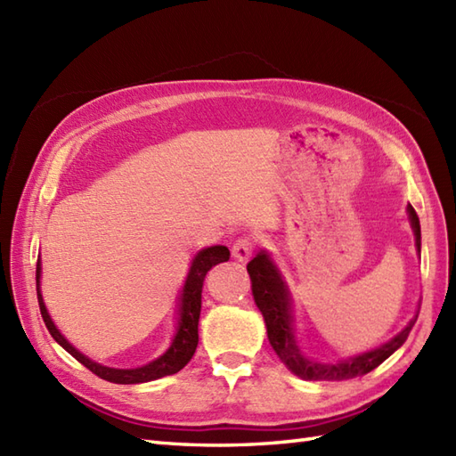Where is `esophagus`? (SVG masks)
<instances>
[{
    "label": "esophagus",
    "mask_w": 456,
    "mask_h": 456,
    "mask_svg": "<svg viewBox=\"0 0 456 456\" xmlns=\"http://www.w3.org/2000/svg\"><path fill=\"white\" fill-rule=\"evenodd\" d=\"M255 248H256L255 239L239 237L233 243V256L240 260V263H247V260L255 255Z\"/></svg>",
    "instance_id": "esophagus-1"
}]
</instances>
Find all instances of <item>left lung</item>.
<instances>
[{
    "instance_id": "left-lung-1",
    "label": "left lung",
    "mask_w": 456,
    "mask_h": 456,
    "mask_svg": "<svg viewBox=\"0 0 456 456\" xmlns=\"http://www.w3.org/2000/svg\"><path fill=\"white\" fill-rule=\"evenodd\" d=\"M411 229L415 235V247L421 250V227L419 217L411 206H408ZM250 282H253V296L255 302L260 309V314L265 317L268 341L273 345L274 353L280 356V361L286 364V368L292 374L304 378V380H351L356 376H364L376 366H380L386 358L405 343L411 327L418 322L419 312L403 329L402 333L390 338L388 343L374 348L370 353H362L358 356L348 358V361H341L337 364H322L315 361H309L307 356L302 354L294 337L292 327V312H289V296L288 288L284 284L282 276H280L278 268L274 266L273 260L266 253H258L250 263L247 265Z\"/></svg>"
}]
</instances>
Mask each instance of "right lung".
I'll use <instances>...</instances> for the list:
<instances>
[{
    "label": "right lung",
    "mask_w": 456,
    "mask_h": 456,
    "mask_svg": "<svg viewBox=\"0 0 456 456\" xmlns=\"http://www.w3.org/2000/svg\"><path fill=\"white\" fill-rule=\"evenodd\" d=\"M229 260V248L227 247H208L200 250L193 258V263L190 266V273L186 278V284H183L182 289V304H180V319H178V331L176 337H174L172 345L168 346V351L162 356H159L157 361H152L149 364H144L141 368H129V370H123V368H110V366H102L98 362L90 361L88 356H84L80 351L66 341V338L58 331L56 325L53 323L51 315H48L43 296H41V288H38V278H41V265H37V297H38V307H41V315L43 322L48 329V333L53 335L54 341L66 348L76 361L82 362L88 370H92L95 376L103 378V380L113 382V384H141V382H151V380H159L162 376H170L180 372L183 366L190 362V358L196 353L198 346V323H200V312H201V289H203V280H206V274L209 270L219 265V263H227Z\"/></svg>",
    "instance_id": "add662e5"
}]
</instances>
